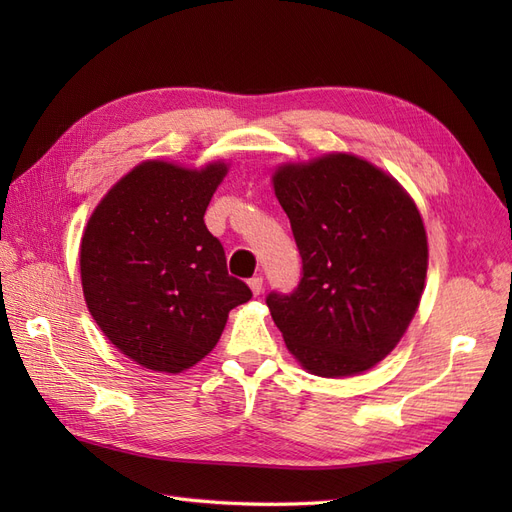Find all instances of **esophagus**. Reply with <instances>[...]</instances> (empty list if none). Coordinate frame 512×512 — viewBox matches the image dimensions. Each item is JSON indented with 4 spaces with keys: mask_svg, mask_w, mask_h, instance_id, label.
Listing matches in <instances>:
<instances>
[{
    "mask_svg": "<svg viewBox=\"0 0 512 512\" xmlns=\"http://www.w3.org/2000/svg\"><path fill=\"white\" fill-rule=\"evenodd\" d=\"M247 284H250V288H252V292L256 294V297L262 292V286H265V282H262V275H254Z\"/></svg>",
    "mask_w": 512,
    "mask_h": 512,
    "instance_id": "esophagus-1",
    "label": "esophagus"
}]
</instances>
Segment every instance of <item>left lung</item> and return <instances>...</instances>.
<instances>
[{"mask_svg": "<svg viewBox=\"0 0 512 512\" xmlns=\"http://www.w3.org/2000/svg\"><path fill=\"white\" fill-rule=\"evenodd\" d=\"M273 188L303 262L297 288L267 294L288 350L324 378L374 367L421 301V213L393 177L346 153L282 166Z\"/></svg>", "mask_w": 512, "mask_h": 512, "instance_id": "left-lung-1", "label": "left lung"}]
</instances>
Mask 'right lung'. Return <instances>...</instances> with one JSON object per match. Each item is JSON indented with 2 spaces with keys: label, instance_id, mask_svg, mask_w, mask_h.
<instances>
[{
  "label": "right lung",
  "instance_id": "1",
  "mask_svg": "<svg viewBox=\"0 0 512 512\" xmlns=\"http://www.w3.org/2000/svg\"><path fill=\"white\" fill-rule=\"evenodd\" d=\"M224 164L188 170L143 162L108 192L81 241L91 316L123 354L153 371L192 367L213 350L232 307L252 290L228 275L205 226Z\"/></svg>",
  "mask_w": 512,
  "mask_h": 512
}]
</instances>
